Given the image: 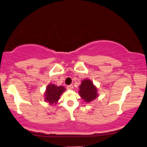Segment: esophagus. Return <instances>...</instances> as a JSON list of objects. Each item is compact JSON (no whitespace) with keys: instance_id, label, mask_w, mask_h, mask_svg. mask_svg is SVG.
<instances>
[{"instance_id":"1","label":"esophagus","mask_w":147,"mask_h":147,"mask_svg":"<svg viewBox=\"0 0 147 147\" xmlns=\"http://www.w3.org/2000/svg\"><path fill=\"white\" fill-rule=\"evenodd\" d=\"M67 89H68V90H72V89H73V85H68Z\"/></svg>"}]
</instances>
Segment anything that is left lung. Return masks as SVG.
I'll use <instances>...</instances> for the list:
<instances>
[{
	"instance_id": "left-lung-1",
	"label": "left lung",
	"mask_w": 147,
	"mask_h": 147,
	"mask_svg": "<svg viewBox=\"0 0 147 147\" xmlns=\"http://www.w3.org/2000/svg\"><path fill=\"white\" fill-rule=\"evenodd\" d=\"M79 94L86 102H90L98 96L97 88L90 79H84L81 82L79 86Z\"/></svg>"
}]
</instances>
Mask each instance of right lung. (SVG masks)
I'll return each instance as SVG.
<instances>
[{
    "label": "right lung",
    "instance_id": "obj_1",
    "mask_svg": "<svg viewBox=\"0 0 147 147\" xmlns=\"http://www.w3.org/2000/svg\"><path fill=\"white\" fill-rule=\"evenodd\" d=\"M65 90L66 89L63 86H57L54 84L48 85L45 93V100L50 105L56 104Z\"/></svg>",
    "mask_w": 147,
    "mask_h": 147
}]
</instances>
